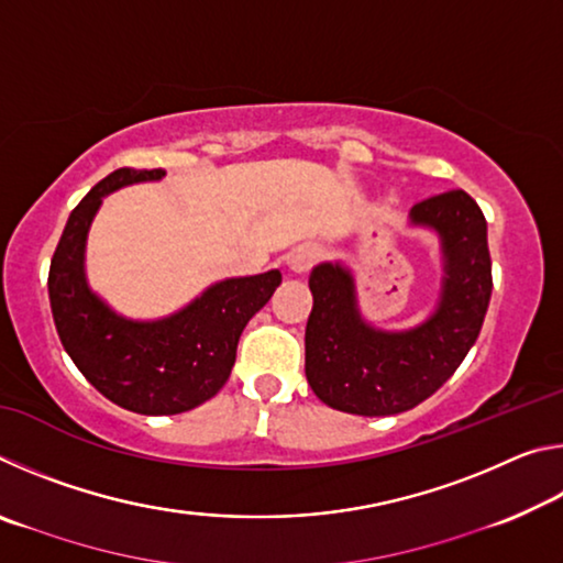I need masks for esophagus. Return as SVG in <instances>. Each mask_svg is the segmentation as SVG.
I'll return each instance as SVG.
<instances>
[{"mask_svg":"<svg viewBox=\"0 0 563 563\" xmlns=\"http://www.w3.org/2000/svg\"><path fill=\"white\" fill-rule=\"evenodd\" d=\"M318 261V251L312 245H300L288 255V265L295 273H308Z\"/></svg>","mask_w":563,"mask_h":563,"instance_id":"esophagus-1","label":"esophagus"}]
</instances>
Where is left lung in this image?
Returning <instances> with one entry per match:
<instances>
[{
	"mask_svg": "<svg viewBox=\"0 0 563 563\" xmlns=\"http://www.w3.org/2000/svg\"><path fill=\"white\" fill-rule=\"evenodd\" d=\"M412 221L442 235V300L422 328L377 332L360 320L350 275L318 265L305 328V375L322 402L350 415H399L432 397L479 338L492 298L487 218L462 188L415 203Z\"/></svg>",
	"mask_w": 563,
	"mask_h": 563,
	"instance_id": "left-lung-1",
	"label": "left lung"
}]
</instances>
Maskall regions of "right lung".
Wrapping results in <instances>:
<instances>
[{
  "label": "right lung",
  "instance_id": "add662e5",
  "mask_svg": "<svg viewBox=\"0 0 563 563\" xmlns=\"http://www.w3.org/2000/svg\"><path fill=\"white\" fill-rule=\"evenodd\" d=\"M164 168H119L99 180L64 225L49 265L56 332L81 375L113 405L139 415H178L218 395L231 377L241 332L278 288V271L213 285L178 316L158 322L123 320L84 280V243L101 198Z\"/></svg>",
  "mask_w": 563,
  "mask_h": 563
}]
</instances>
